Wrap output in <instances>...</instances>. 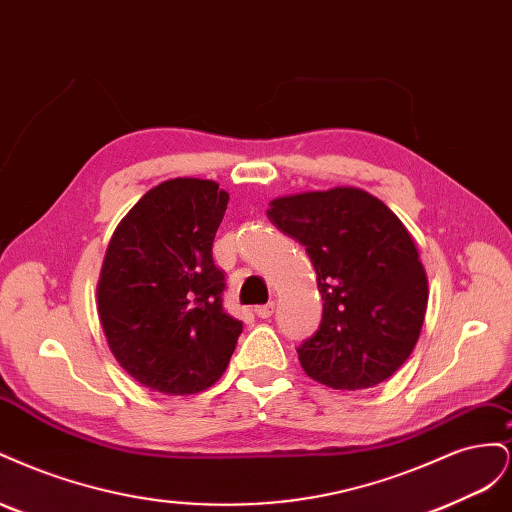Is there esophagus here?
Returning a JSON list of instances; mask_svg holds the SVG:
<instances>
[{"label":"esophagus","mask_w":512,"mask_h":512,"mask_svg":"<svg viewBox=\"0 0 512 512\" xmlns=\"http://www.w3.org/2000/svg\"><path fill=\"white\" fill-rule=\"evenodd\" d=\"M273 309H275V303H267V305H258V307L254 309V314H256L258 318H271V314H273Z\"/></svg>","instance_id":"34e87169"}]
</instances>
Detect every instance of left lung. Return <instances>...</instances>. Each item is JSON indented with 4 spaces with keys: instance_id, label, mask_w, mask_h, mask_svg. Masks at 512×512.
<instances>
[{
    "instance_id": "8db88e82",
    "label": "left lung",
    "mask_w": 512,
    "mask_h": 512,
    "mask_svg": "<svg viewBox=\"0 0 512 512\" xmlns=\"http://www.w3.org/2000/svg\"><path fill=\"white\" fill-rule=\"evenodd\" d=\"M267 218L305 245L322 320L297 348L309 378L337 391L371 389L406 363L427 312V273L408 228L359 188L269 203Z\"/></svg>"
}]
</instances>
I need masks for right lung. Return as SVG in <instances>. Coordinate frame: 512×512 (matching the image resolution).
<instances>
[{
	"instance_id": "right-lung-1",
	"label": "right lung",
	"mask_w": 512,
	"mask_h": 512,
	"mask_svg": "<svg viewBox=\"0 0 512 512\" xmlns=\"http://www.w3.org/2000/svg\"><path fill=\"white\" fill-rule=\"evenodd\" d=\"M228 194L209 179H168L119 222L98 282V314L119 365L151 391L194 395L228 367L241 320L224 312L213 262Z\"/></svg>"
}]
</instances>
